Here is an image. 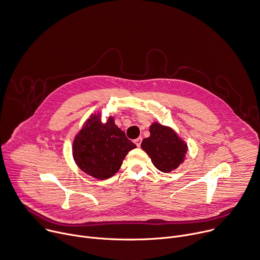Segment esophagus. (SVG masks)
<instances>
[{"label": "esophagus", "mask_w": 260, "mask_h": 260, "mask_svg": "<svg viewBox=\"0 0 260 260\" xmlns=\"http://www.w3.org/2000/svg\"><path fill=\"white\" fill-rule=\"evenodd\" d=\"M141 141H142V138H141V137H138V138H136V139L134 140V143L139 147V146L141 145Z\"/></svg>", "instance_id": "34e87169"}]
</instances>
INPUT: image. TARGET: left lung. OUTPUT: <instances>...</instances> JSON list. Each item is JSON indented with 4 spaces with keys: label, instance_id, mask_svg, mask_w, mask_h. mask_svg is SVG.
I'll return each mask as SVG.
<instances>
[{
    "label": "left lung",
    "instance_id": "left-lung-1",
    "mask_svg": "<svg viewBox=\"0 0 260 260\" xmlns=\"http://www.w3.org/2000/svg\"><path fill=\"white\" fill-rule=\"evenodd\" d=\"M150 136L144 138L141 147L152 164L162 172H171L184 160L187 145L169 127L153 123L149 127Z\"/></svg>",
    "mask_w": 260,
    "mask_h": 260
}]
</instances>
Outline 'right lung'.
<instances>
[{
    "label": "right lung",
    "mask_w": 260,
    "mask_h": 260,
    "mask_svg": "<svg viewBox=\"0 0 260 260\" xmlns=\"http://www.w3.org/2000/svg\"><path fill=\"white\" fill-rule=\"evenodd\" d=\"M135 147L112 117L102 123L100 114H97L87 120L76 136L73 154L85 173L97 179H107L118 172L128 151Z\"/></svg>",
    "instance_id": "obj_1"
}]
</instances>
